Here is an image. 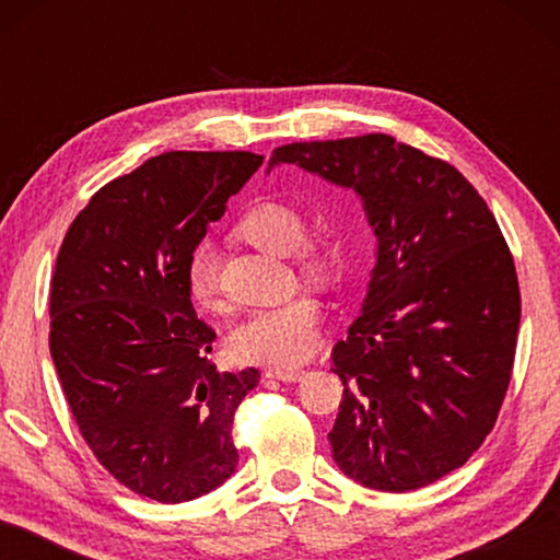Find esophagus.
Listing matches in <instances>:
<instances>
[{
	"label": "esophagus",
	"instance_id": "obj_1",
	"mask_svg": "<svg viewBox=\"0 0 560 560\" xmlns=\"http://www.w3.org/2000/svg\"><path fill=\"white\" fill-rule=\"evenodd\" d=\"M303 375H306V371H301V368H269L267 371V377L281 383H296Z\"/></svg>",
	"mask_w": 560,
	"mask_h": 560
}]
</instances>
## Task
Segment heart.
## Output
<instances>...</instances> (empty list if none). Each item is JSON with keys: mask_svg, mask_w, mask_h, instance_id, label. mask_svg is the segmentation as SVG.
<instances>
[{"mask_svg": "<svg viewBox=\"0 0 560 560\" xmlns=\"http://www.w3.org/2000/svg\"><path fill=\"white\" fill-rule=\"evenodd\" d=\"M234 234L242 242L269 254H291L293 267L306 281L328 283L336 279L340 257L334 242L324 236L303 240L306 222L296 207L279 200L254 202L234 224ZM187 293L205 308L220 301V279H217L214 257L207 246L187 257L185 267ZM320 306L308 293H296L279 306L254 311L232 330V353L252 363L289 365L311 353L318 336Z\"/></svg>", "mask_w": 560, "mask_h": 560, "instance_id": "1", "label": "heart"}]
</instances>
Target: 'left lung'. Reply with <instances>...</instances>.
I'll list each match as a JSON object with an SVG mask.
<instances>
[{"label": "left lung", "mask_w": 560, "mask_h": 560, "mask_svg": "<svg viewBox=\"0 0 560 560\" xmlns=\"http://www.w3.org/2000/svg\"><path fill=\"white\" fill-rule=\"evenodd\" d=\"M281 163L348 187L377 236L360 316L338 340L328 442L343 474L412 491L462 467L494 428L521 293L494 214L457 167L385 132L281 145Z\"/></svg>", "instance_id": "obj_1"}]
</instances>
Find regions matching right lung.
<instances>
[{
    "mask_svg": "<svg viewBox=\"0 0 560 560\" xmlns=\"http://www.w3.org/2000/svg\"><path fill=\"white\" fill-rule=\"evenodd\" d=\"M261 155L173 150L103 185L71 222L51 279L49 348L83 440L113 479L160 504L236 467L232 424L257 368L220 373L187 293V257Z\"/></svg>",
    "mask_w": 560,
    "mask_h": 560,
    "instance_id": "1",
    "label": "right lung"
}]
</instances>
